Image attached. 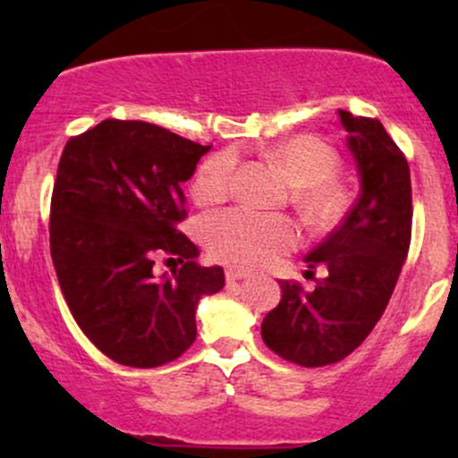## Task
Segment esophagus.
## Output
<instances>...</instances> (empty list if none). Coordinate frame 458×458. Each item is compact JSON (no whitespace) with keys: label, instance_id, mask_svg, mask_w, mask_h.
Instances as JSON below:
<instances>
[{"label":"esophagus","instance_id":"esophagus-1","mask_svg":"<svg viewBox=\"0 0 458 458\" xmlns=\"http://www.w3.org/2000/svg\"><path fill=\"white\" fill-rule=\"evenodd\" d=\"M247 277H251V273L245 271V269H239V267H230V269H225V280H228V282L247 280Z\"/></svg>","mask_w":458,"mask_h":458}]
</instances>
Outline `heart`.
Masks as SVG:
<instances>
[{
  "label": "heart",
  "mask_w": 458,
  "mask_h": 458,
  "mask_svg": "<svg viewBox=\"0 0 458 458\" xmlns=\"http://www.w3.org/2000/svg\"><path fill=\"white\" fill-rule=\"evenodd\" d=\"M269 157L297 187V204L318 224L344 213L349 193L335 181L338 155L314 135H293L271 146ZM239 157L234 150L215 152L199 163L193 176V198L202 204L222 202L233 193ZM204 241L215 259L239 267H265L299 245V225L284 215H260L233 208L211 215Z\"/></svg>",
  "instance_id": "b5f03b06"
}]
</instances>
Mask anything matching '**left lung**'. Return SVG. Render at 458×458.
Returning <instances> with one entry per match:
<instances>
[{"mask_svg": "<svg viewBox=\"0 0 458 458\" xmlns=\"http://www.w3.org/2000/svg\"><path fill=\"white\" fill-rule=\"evenodd\" d=\"M361 193L344 222L306 256L325 267L312 291L282 280V301L262 320V340L282 360L318 368L344 360L386 312L411 243V176L377 118L338 109Z\"/></svg>", "mask_w": 458, "mask_h": 458, "instance_id": "1", "label": "left lung"}]
</instances>
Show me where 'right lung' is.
Instances as JSON below:
<instances>
[{
	"mask_svg": "<svg viewBox=\"0 0 458 458\" xmlns=\"http://www.w3.org/2000/svg\"><path fill=\"white\" fill-rule=\"evenodd\" d=\"M211 146L141 120H103L66 141L51 196L49 243L62 295L109 360L155 368L196 340V308L224 288L178 230L182 182ZM157 255L182 262L157 278Z\"/></svg>",
	"mask_w": 458,
	"mask_h": 458,
	"instance_id": "1",
	"label": "right lung"
}]
</instances>
